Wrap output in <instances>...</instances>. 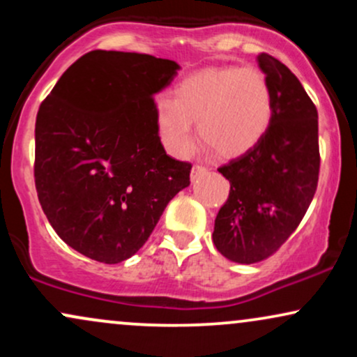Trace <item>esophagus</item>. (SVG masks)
<instances>
[{"label": "esophagus", "mask_w": 357, "mask_h": 357, "mask_svg": "<svg viewBox=\"0 0 357 357\" xmlns=\"http://www.w3.org/2000/svg\"><path fill=\"white\" fill-rule=\"evenodd\" d=\"M208 167L206 166H202V165H196L195 167H192V171H191V179L192 181H195V179H198V178H203L204 174H208Z\"/></svg>", "instance_id": "34e87169"}]
</instances>
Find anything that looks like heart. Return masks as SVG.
<instances>
[{"label": "heart", "instance_id": "obj_1", "mask_svg": "<svg viewBox=\"0 0 357 357\" xmlns=\"http://www.w3.org/2000/svg\"><path fill=\"white\" fill-rule=\"evenodd\" d=\"M273 114L272 89L255 67L206 68L176 85L154 105L155 129L169 154L184 158L192 147V127L221 158L252 149L267 132Z\"/></svg>", "mask_w": 357, "mask_h": 357}]
</instances>
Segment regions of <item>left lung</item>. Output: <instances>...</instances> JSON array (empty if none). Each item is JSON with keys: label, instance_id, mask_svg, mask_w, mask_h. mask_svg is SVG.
<instances>
[{"label": "left lung", "instance_id": "left-lung-1", "mask_svg": "<svg viewBox=\"0 0 357 357\" xmlns=\"http://www.w3.org/2000/svg\"><path fill=\"white\" fill-rule=\"evenodd\" d=\"M273 97L267 132L218 171L230 195L215 220L213 243L228 260L257 264L296 231L319 181L317 109L302 84L268 53L257 56Z\"/></svg>", "mask_w": 357, "mask_h": 357}]
</instances>
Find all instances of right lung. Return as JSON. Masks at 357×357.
Returning <instances> with one entry per match:
<instances>
[{"instance_id": "right-lung-1", "label": "right lung", "mask_w": 357, "mask_h": 357, "mask_svg": "<svg viewBox=\"0 0 357 357\" xmlns=\"http://www.w3.org/2000/svg\"><path fill=\"white\" fill-rule=\"evenodd\" d=\"M179 65L93 50L72 63L38 109L35 186L48 221L82 255L119 264L190 186L191 162L166 154L154 96Z\"/></svg>"}]
</instances>
